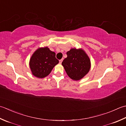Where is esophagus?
Wrapping results in <instances>:
<instances>
[{"instance_id":"obj_1","label":"esophagus","mask_w":126,"mask_h":126,"mask_svg":"<svg viewBox=\"0 0 126 126\" xmlns=\"http://www.w3.org/2000/svg\"><path fill=\"white\" fill-rule=\"evenodd\" d=\"M63 59H61V60H59V63L61 64V63H62V62H63Z\"/></svg>"}]
</instances>
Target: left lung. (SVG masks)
<instances>
[{
  "instance_id": "8db88e82",
  "label": "left lung",
  "mask_w": 126,
  "mask_h": 126,
  "mask_svg": "<svg viewBox=\"0 0 126 126\" xmlns=\"http://www.w3.org/2000/svg\"><path fill=\"white\" fill-rule=\"evenodd\" d=\"M66 54L67 57L63 60L62 65L67 74L74 80H80L90 70L89 56L82 48H71Z\"/></svg>"
}]
</instances>
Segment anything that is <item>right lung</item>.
I'll use <instances>...</instances> for the list:
<instances>
[{
  "instance_id": "right-lung-1",
  "label": "right lung",
  "mask_w": 126,
  "mask_h": 126,
  "mask_svg": "<svg viewBox=\"0 0 126 126\" xmlns=\"http://www.w3.org/2000/svg\"><path fill=\"white\" fill-rule=\"evenodd\" d=\"M59 63L55 52L48 47L38 48L31 56L29 66L33 76L43 78L50 74L53 68Z\"/></svg>"
}]
</instances>
